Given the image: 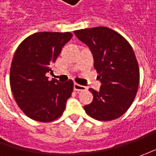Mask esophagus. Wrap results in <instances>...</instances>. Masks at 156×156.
Listing matches in <instances>:
<instances>
[{"mask_svg": "<svg viewBox=\"0 0 156 156\" xmlns=\"http://www.w3.org/2000/svg\"><path fill=\"white\" fill-rule=\"evenodd\" d=\"M74 89L75 91H83V90H86V87L82 85H80V84H77V83H75L74 84Z\"/></svg>", "mask_w": 156, "mask_h": 156, "instance_id": "esophagus-1", "label": "esophagus"}]
</instances>
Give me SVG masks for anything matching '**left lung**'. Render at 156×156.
Listing matches in <instances>:
<instances>
[{"label":"left lung","instance_id":"1","mask_svg":"<svg viewBox=\"0 0 156 156\" xmlns=\"http://www.w3.org/2000/svg\"><path fill=\"white\" fill-rule=\"evenodd\" d=\"M76 37L89 48L99 74V91L89 88L93 101L84 106L89 116L111 121L122 116L135 99L140 81L135 55L129 41L106 27L76 30Z\"/></svg>","mask_w":156,"mask_h":156}]
</instances>
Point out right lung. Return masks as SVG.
I'll return each mask as SVG.
<instances>
[{"label":"right lung","instance_id":"obj_1","mask_svg":"<svg viewBox=\"0 0 156 156\" xmlns=\"http://www.w3.org/2000/svg\"><path fill=\"white\" fill-rule=\"evenodd\" d=\"M69 32H40L24 40L11 63L10 87L15 101L25 115L34 121L48 122L62 115L73 92V81H48L47 73L69 40Z\"/></svg>","mask_w":156,"mask_h":156}]
</instances>
